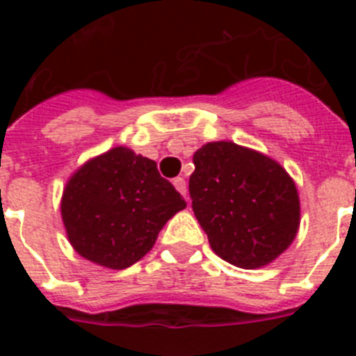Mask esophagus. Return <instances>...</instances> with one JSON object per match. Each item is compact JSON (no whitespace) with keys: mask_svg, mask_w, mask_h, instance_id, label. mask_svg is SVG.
Listing matches in <instances>:
<instances>
[{"mask_svg":"<svg viewBox=\"0 0 356 356\" xmlns=\"http://www.w3.org/2000/svg\"><path fill=\"white\" fill-rule=\"evenodd\" d=\"M173 186H175V188H177L179 192L184 195V197H186V181H184L183 177L173 179ZM186 200H188V197H186Z\"/></svg>","mask_w":356,"mask_h":356,"instance_id":"obj_1","label":"esophagus"}]
</instances>
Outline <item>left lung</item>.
<instances>
[{"instance_id":"obj_1","label":"left lung","mask_w":356,"mask_h":356,"mask_svg":"<svg viewBox=\"0 0 356 356\" xmlns=\"http://www.w3.org/2000/svg\"><path fill=\"white\" fill-rule=\"evenodd\" d=\"M192 209L218 257L253 270L270 264L299 229L296 184L270 156L233 142L194 153Z\"/></svg>"}]
</instances>
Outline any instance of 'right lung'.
Segmentation results:
<instances>
[{"mask_svg":"<svg viewBox=\"0 0 356 356\" xmlns=\"http://www.w3.org/2000/svg\"><path fill=\"white\" fill-rule=\"evenodd\" d=\"M184 207L183 195L161 177L155 161L114 147L74 173L60 212L81 257L123 270L153 248L162 225Z\"/></svg>","mask_w":356,"mask_h":356,"instance_id":"obj_1","label":"right lung"}]
</instances>
